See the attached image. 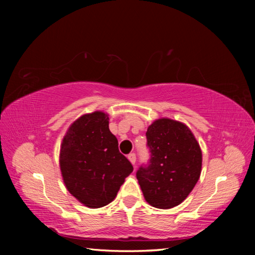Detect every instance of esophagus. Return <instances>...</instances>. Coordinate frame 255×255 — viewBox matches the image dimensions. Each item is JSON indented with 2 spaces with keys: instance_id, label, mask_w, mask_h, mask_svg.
Instances as JSON below:
<instances>
[{
  "instance_id": "1",
  "label": "esophagus",
  "mask_w": 255,
  "mask_h": 255,
  "mask_svg": "<svg viewBox=\"0 0 255 255\" xmlns=\"http://www.w3.org/2000/svg\"><path fill=\"white\" fill-rule=\"evenodd\" d=\"M128 159L129 161H130V163L132 164L133 166H135V164H136V154L135 153H130L128 155Z\"/></svg>"
}]
</instances>
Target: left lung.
Returning <instances> with one entry per match:
<instances>
[{
	"mask_svg": "<svg viewBox=\"0 0 255 255\" xmlns=\"http://www.w3.org/2000/svg\"><path fill=\"white\" fill-rule=\"evenodd\" d=\"M150 158L136 176L145 200L159 209L180 205L195 188L201 173L202 154L184 124L162 118L146 131Z\"/></svg>",
	"mask_w": 255,
	"mask_h": 255,
	"instance_id": "obj_1",
	"label": "left lung"
}]
</instances>
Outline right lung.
I'll return each mask as SVG.
<instances>
[{"label":"right lung","instance_id":"right-lung-1","mask_svg":"<svg viewBox=\"0 0 255 255\" xmlns=\"http://www.w3.org/2000/svg\"><path fill=\"white\" fill-rule=\"evenodd\" d=\"M59 166L68 191L89 208L110 204L133 170L119 152L102 111L83 115L71 125L60 146Z\"/></svg>","mask_w":255,"mask_h":255}]
</instances>
